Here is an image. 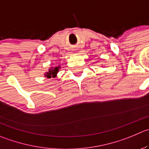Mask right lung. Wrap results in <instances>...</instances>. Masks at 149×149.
Listing matches in <instances>:
<instances>
[{
    "mask_svg": "<svg viewBox=\"0 0 149 149\" xmlns=\"http://www.w3.org/2000/svg\"><path fill=\"white\" fill-rule=\"evenodd\" d=\"M61 68L60 65L56 66V67H50L48 71L44 73V76L48 79H51V78H55L57 76V73L59 72V70Z\"/></svg>",
    "mask_w": 149,
    "mask_h": 149,
    "instance_id": "1",
    "label": "right lung"
}]
</instances>
